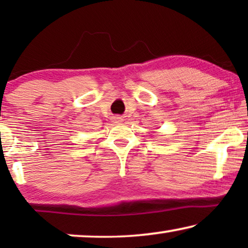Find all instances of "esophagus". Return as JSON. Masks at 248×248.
Here are the masks:
<instances>
[{
    "label": "esophagus",
    "mask_w": 248,
    "mask_h": 248,
    "mask_svg": "<svg viewBox=\"0 0 248 248\" xmlns=\"http://www.w3.org/2000/svg\"><path fill=\"white\" fill-rule=\"evenodd\" d=\"M123 121V118L122 117H115V122H116V123H118V122H122Z\"/></svg>",
    "instance_id": "1"
}]
</instances>
